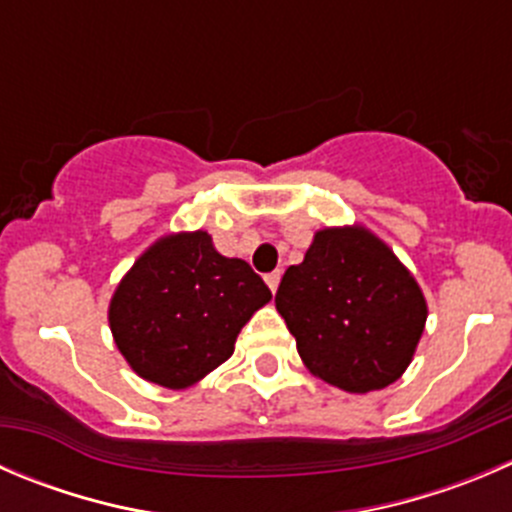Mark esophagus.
<instances>
[{
  "label": "esophagus",
  "mask_w": 512,
  "mask_h": 512,
  "mask_svg": "<svg viewBox=\"0 0 512 512\" xmlns=\"http://www.w3.org/2000/svg\"><path fill=\"white\" fill-rule=\"evenodd\" d=\"M280 277H282V272H280V270H275V272H270V275H265L267 287H270L272 292H275L277 287H280Z\"/></svg>",
  "instance_id": "obj_1"
}]
</instances>
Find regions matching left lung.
Wrapping results in <instances>:
<instances>
[{
    "instance_id": "1",
    "label": "left lung",
    "mask_w": 512,
    "mask_h": 512,
    "mask_svg": "<svg viewBox=\"0 0 512 512\" xmlns=\"http://www.w3.org/2000/svg\"><path fill=\"white\" fill-rule=\"evenodd\" d=\"M275 305L307 370L357 395L408 370L428 320L413 272L362 225L317 230L305 260L282 275Z\"/></svg>"
}]
</instances>
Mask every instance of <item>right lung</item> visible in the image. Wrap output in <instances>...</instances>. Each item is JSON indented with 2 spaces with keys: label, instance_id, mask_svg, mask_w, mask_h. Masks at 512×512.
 <instances>
[{
  "label": "right lung",
  "instance_id": "1",
  "mask_svg": "<svg viewBox=\"0 0 512 512\" xmlns=\"http://www.w3.org/2000/svg\"><path fill=\"white\" fill-rule=\"evenodd\" d=\"M272 300L240 257L215 250L205 230L152 242L109 300V330L147 382L185 390L235 352L245 322Z\"/></svg>",
  "mask_w": 512,
  "mask_h": 512
}]
</instances>
